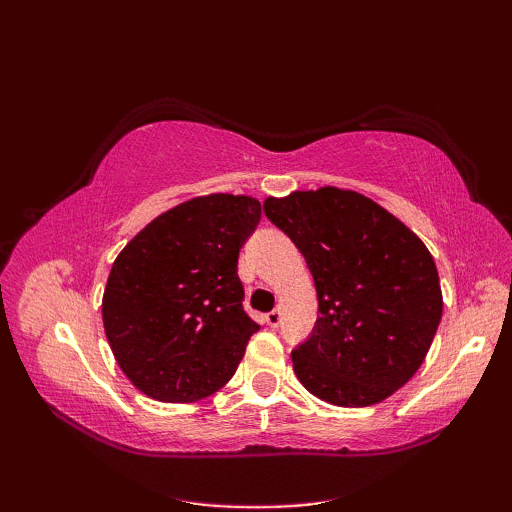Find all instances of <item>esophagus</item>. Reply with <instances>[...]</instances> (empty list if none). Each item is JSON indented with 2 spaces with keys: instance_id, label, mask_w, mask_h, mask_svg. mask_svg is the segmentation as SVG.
<instances>
[{
  "instance_id": "34e87169",
  "label": "esophagus",
  "mask_w": 512,
  "mask_h": 512,
  "mask_svg": "<svg viewBox=\"0 0 512 512\" xmlns=\"http://www.w3.org/2000/svg\"><path fill=\"white\" fill-rule=\"evenodd\" d=\"M266 323L270 325V328H277V325L281 323V310L275 308L273 312H268V314H266Z\"/></svg>"
}]
</instances>
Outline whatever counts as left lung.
<instances>
[{
  "label": "left lung",
  "instance_id": "obj_1",
  "mask_svg": "<svg viewBox=\"0 0 512 512\" xmlns=\"http://www.w3.org/2000/svg\"><path fill=\"white\" fill-rule=\"evenodd\" d=\"M317 288V325L292 350L312 396L339 407L383 402L418 372L442 319L438 268L422 239L365 195L336 187L266 198Z\"/></svg>",
  "mask_w": 512,
  "mask_h": 512
}]
</instances>
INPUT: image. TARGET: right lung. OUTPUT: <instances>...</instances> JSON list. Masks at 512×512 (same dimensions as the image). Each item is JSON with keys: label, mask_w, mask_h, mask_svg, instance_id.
Here are the masks:
<instances>
[{"label": "right lung", "mask_w": 512, "mask_h": 512, "mask_svg": "<svg viewBox=\"0 0 512 512\" xmlns=\"http://www.w3.org/2000/svg\"><path fill=\"white\" fill-rule=\"evenodd\" d=\"M259 217L250 195H202L158 215L118 253L103 292L105 336L145 396L195 402L235 374L259 330L237 277Z\"/></svg>", "instance_id": "right-lung-1"}]
</instances>
